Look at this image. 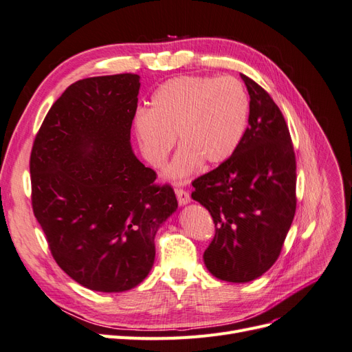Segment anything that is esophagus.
<instances>
[{"label":"esophagus","mask_w":352,"mask_h":352,"mask_svg":"<svg viewBox=\"0 0 352 352\" xmlns=\"http://www.w3.org/2000/svg\"><path fill=\"white\" fill-rule=\"evenodd\" d=\"M175 192H176V197H177L179 206H185V204H188V202L190 201V195H189L188 190H185L182 188H176Z\"/></svg>","instance_id":"34e87169"}]
</instances>
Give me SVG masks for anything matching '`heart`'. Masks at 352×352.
Wrapping results in <instances>:
<instances>
[{
	"label": "heart",
	"mask_w": 352,
	"mask_h": 352,
	"mask_svg": "<svg viewBox=\"0 0 352 352\" xmlns=\"http://www.w3.org/2000/svg\"><path fill=\"white\" fill-rule=\"evenodd\" d=\"M250 100L232 76H180L157 89L150 111L135 117V132L148 163L162 167L177 136L179 153L167 176L184 179L197 168L220 164L235 153L247 129Z\"/></svg>",
	"instance_id": "obj_1"
}]
</instances>
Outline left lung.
Masks as SVG:
<instances>
[{
    "mask_svg": "<svg viewBox=\"0 0 352 352\" xmlns=\"http://www.w3.org/2000/svg\"><path fill=\"white\" fill-rule=\"evenodd\" d=\"M241 78L251 98L248 127L226 162L192 182V199L210 211L216 228L206 267L233 283L272 267L296 210V162L285 117L267 91Z\"/></svg>",
    "mask_w": 352,
    "mask_h": 352,
    "instance_id": "1",
    "label": "left lung"
}]
</instances>
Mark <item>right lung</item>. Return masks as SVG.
Wrapping results in <instances>:
<instances>
[{
    "mask_svg": "<svg viewBox=\"0 0 352 352\" xmlns=\"http://www.w3.org/2000/svg\"><path fill=\"white\" fill-rule=\"evenodd\" d=\"M140 76L72 83L52 104L30 153L32 208L63 272L98 292L140 285L154 238L177 208L172 185L155 184L131 148Z\"/></svg>",
    "mask_w": 352,
    "mask_h": 352,
    "instance_id": "right-lung-1",
    "label": "right lung"
}]
</instances>
